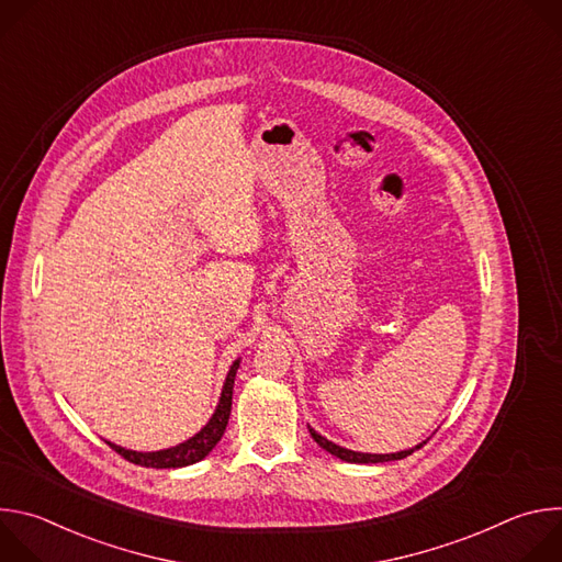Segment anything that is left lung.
<instances>
[{
	"mask_svg": "<svg viewBox=\"0 0 562 562\" xmlns=\"http://www.w3.org/2000/svg\"><path fill=\"white\" fill-rule=\"evenodd\" d=\"M308 434H311V438H313L319 447H323L327 453H331V456H336V458H340V460H345V462H353V464H375V462H389V460H403V458L412 456L416 449H420L423 445H427V440H423L420 445H416V447H412V449L395 451V453H362V451H351V449H345V447H340V445L327 440L325 436H319V434H317L315 429H311V427H308Z\"/></svg>",
	"mask_w": 562,
	"mask_h": 562,
	"instance_id": "obj_1",
	"label": "left lung"
}]
</instances>
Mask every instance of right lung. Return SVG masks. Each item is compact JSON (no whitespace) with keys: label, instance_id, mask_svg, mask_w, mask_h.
I'll list each match as a JSON object with an SVG mask.
<instances>
[{"label":"right lung","instance_id":"add662e5","mask_svg":"<svg viewBox=\"0 0 562 562\" xmlns=\"http://www.w3.org/2000/svg\"><path fill=\"white\" fill-rule=\"evenodd\" d=\"M237 369H239V358L231 364V369L224 378L222 393H220V400H217V407H215L213 416L189 440H184L176 447H169V449H159V451H133V449L120 447L111 440H106V445L111 449H115L128 462L139 464V467H153V469H178V467H189V464H195V462L204 460L213 451V447L220 442V438L224 436V429L228 425L231 403H233V382H235Z\"/></svg>","mask_w":562,"mask_h":562}]
</instances>
